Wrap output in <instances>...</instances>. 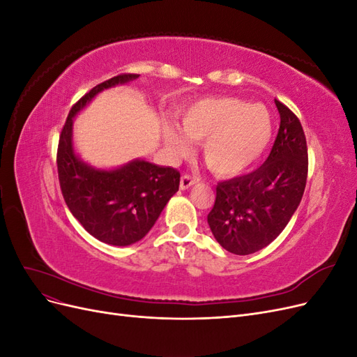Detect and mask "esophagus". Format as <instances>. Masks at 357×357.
<instances>
[{"label": "esophagus", "mask_w": 357, "mask_h": 357, "mask_svg": "<svg viewBox=\"0 0 357 357\" xmlns=\"http://www.w3.org/2000/svg\"><path fill=\"white\" fill-rule=\"evenodd\" d=\"M198 180L195 178V177H190V176H188V174H185L181 177V180H180V189L181 190H186V189H189L190 186H193L195 185Z\"/></svg>", "instance_id": "34e87169"}]
</instances>
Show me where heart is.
I'll return each mask as SVG.
<instances>
[{"mask_svg": "<svg viewBox=\"0 0 357 357\" xmlns=\"http://www.w3.org/2000/svg\"><path fill=\"white\" fill-rule=\"evenodd\" d=\"M274 135L273 114L262 104L222 96L204 98L181 113V128L165 122L162 139L171 156L189 152L190 142H202L207 167L219 176H235L265 153Z\"/></svg>", "mask_w": 357, "mask_h": 357, "instance_id": "heart-1", "label": "heart"}]
</instances>
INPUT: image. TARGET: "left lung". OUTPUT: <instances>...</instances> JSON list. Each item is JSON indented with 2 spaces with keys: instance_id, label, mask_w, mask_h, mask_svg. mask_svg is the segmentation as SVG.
I'll use <instances>...</instances> for the list:
<instances>
[{
  "instance_id": "8db88e82",
  "label": "left lung",
  "mask_w": 357,
  "mask_h": 357,
  "mask_svg": "<svg viewBox=\"0 0 357 357\" xmlns=\"http://www.w3.org/2000/svg\"><path fill=\"white\" fill-rule=\"evenodd\" d=\"M280 129L264 165L220 181L207 222L225 250L252 255L271 244L286 228L304 195L308 152L298 117L275 100Z\"/></svg>"
}]
</instances>
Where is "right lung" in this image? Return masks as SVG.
Listing matches in <instances>:
<instances>
[{"label":"right lung","instance_id":"obj_1","mask_svg":"<svg viewBox=\"0 0 357 357\" xmlns=\"http://www.w3.org/2000/svg\"><path fill=\"white\" fill-rule=\"evenodd\" d=\"M137 74H121L86 93L73 105L59 137L58 174L63 199L83 228L110 245H131L153 228L178 190L180 172L137 158L116 168H96L75 152L74 119L96 95L128 84Z\"/></svg>","mask_w":357,"mask_h":357}]
</instances>
